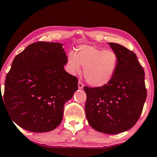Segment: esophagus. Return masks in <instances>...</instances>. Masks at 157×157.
I'll list each match as a JSON object with an SVG mask.
<instances>
[{
	"mask_svg": "<svg viewBox=\"0 0 157 157\" xmlns=\"http://www.w3.org/2000/svg\"><path fill=\"white\" fill-rule=\"evenodd\" d=\"M78 87L79 89H82L84 87V84L80 80H79L78 82Z\"/></svg>",
	"mask_w": 157,
	"mask_h": 157,
	"instance_id": "1",
	"label": "esophagus"
}]
</instances>
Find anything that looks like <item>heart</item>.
I'll list each match as a JSON object with an SVG mask.
<instances>
[{
	"instance_id": "heart-1",
	"label": "heart",
	"mask_w": 157,
	"mask_h": 157,
	"mask_svg": "<svg viewBox=\"0 0 157 157\" xmlns=\"http://www.w3.org/2000/svg\"><path fill=\"white\" fill-rule=\"evenodd\" d=\"M70 73L75 74L84 66L83 74L86 81L95 87L108 84L116 73L118 56L110 49L82 44L77 47L76 54L71 53L67 58Z\"/></svg>"
}]
</instances>
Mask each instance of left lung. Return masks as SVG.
<instances>
[{"label": "left lung", "instance_id": "left-lung-1", "mask_svg": "<svg viewBox=\"0 0 157 157\" xmlns=\"http://www.w3.org/2000/svg\"><path fill=\"white\" fill-rule=\"evenodd\" d=\"M118 56L116 73L101 87L85 86V113L89 124L99 132L122 133L140 117L147 98L145 72L136 54L119 44L110 43Z\"/></svg>", "mask_w": 157, "mask_h": 157}]
</instances>
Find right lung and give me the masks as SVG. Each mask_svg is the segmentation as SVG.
<instances>
[{
    "label": "right lung",
    "mask_w": 157,
    "mask_h": 157,
    "mask_svg": "<svg viewBox=\"0 0 157 157\" xmlns=\"http://www.w3.org/2000/svg\"><path fill=\"white\" fill-rule=\"evenodd\" d=\"M62 45L29 44L15 56L7 75L5 105L14 122L27 131L43 133L56 128L64 104L78 90V78L63 68L67 56Z\"/></svg>",
    "instance_id": "obj_1"
}]
</instances>
